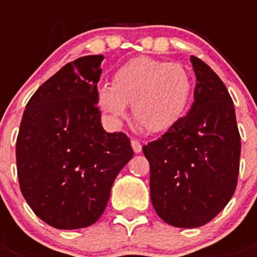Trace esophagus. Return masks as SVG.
Returning <instances> with one entry per match:
<instances>
[{
	"mask_svg": "<svg viewBox=\"0 0 257 257\" xmlns=\"http://www.w3.org/2000/svg\"><path fill=\"white\" fill-rule=\"evenodd\" d=\"M131 144H132V148L133 151H135V153H140L141 151H143V145H141L140 141L136 140V139H132Z\"/></svg>",
	"mask_w": 257,
	"mask_h": 257,
	"instance_id": "esophagus-1",
	"label": "esophagus"
}]
</instances>
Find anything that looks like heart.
Instances as JSON below:
<instances>
[{"label": "heart", "instance_id": "heart-1", "mask_svg": "<svg viewBox=\"0 0 257 257\" xmlns=\"http://www.w3.org/2000/svg\"><path fill=\"white\" fill-rule=\"evenodd\" d=\"M191 73L179 62L136 57L114 72L112 86L98 88L97 102L114 124L125 117V105H132V117L149 133L172 128L187 112L191 101Z\"/></svg>", "mask_w": 257, "mask_h": 257}]
</instances>
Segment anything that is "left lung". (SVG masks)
<instances>
[{
    "label": "left lung",
    "instance_id": "1",
    "mask_svg": "<svg viewBox=\"0 0 257 257\" xmlns=\"http://www.w3.org/2000/svg\"><path fill=\"white\" fill-rule=\"evenodd\" d=\"M195 102L187 116L143 147L151 168L153 208L169 225L209 223L235 193L240 133L233 101L220 77L192 56Z\"/></svg>",
    "mask_w": 257,
    "mask_h": 257
}]
</instances>
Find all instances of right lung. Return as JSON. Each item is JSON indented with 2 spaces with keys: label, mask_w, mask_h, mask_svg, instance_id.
Returning <instances> with one entry per match:
<instances>
[{
  "label": "right lung",
  "mask_w": 257,
  "mask_h": 257,
  "mask_svg": "<svg viewBox=\"0 0 257 257\" xmlns=\"http://www.w3.org/2000/svg\"><path fill=\"white\" fill-rule=\"evenodd\" d=\"M102 56L68 62L30 97L16 143L20 189L58 229L100 219L112 184L133 157L129 137L106 133L97 106Z\"/></svg>",
  "instance_id": "add662e5"
}]
</instances>
